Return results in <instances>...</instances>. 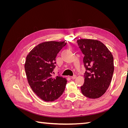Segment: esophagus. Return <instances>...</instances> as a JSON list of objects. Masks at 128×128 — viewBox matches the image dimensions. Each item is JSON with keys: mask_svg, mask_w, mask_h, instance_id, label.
Returning a JSON list of instances; mask_svg holds the SVG:
<instances>
[{"mask_svg": "<svg viewBox=\"0 0 128 128\" xmlns=\"http://www.w3.org/2000/svg\"><path fill=\"white\" fill-rule=\"evenodd\" d=\"M76 78V75H74L72 77V80H75Z\"/></svg>", "mask_w": 128, "mask_h": 128, "instance_id": "1", "label": "esophagus"}]
</instances>
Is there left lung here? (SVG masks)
Returning a JSON list of instances; mask_svg holds the SVG:
<instances>
[{
    "instance_id": "obj_1",
    "label": "left lung",
    "mask_w": 128,
    "mask_h": 128,
    "mask_svg": "<svg viewBox=\"0 0 128 128\" xmlns=\"http://www.w3.org/2000/svg\"><path fill=\"white\" fill-rule=\"evenodd\" d=\"M77 42L84 55L86 69L81 92L88 98H98L106 92L111 82L114 69L113 55L99 40L80 39Z\"/></svg>"
}]
</instances>
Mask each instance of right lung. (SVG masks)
Returning <instances> with one entry per match:
<instances>
[{"mask_svg": "<svg viewBox=\"0 0 128 128\" xmlns=\"http://www.w3.org/2000/svg\"><path fill=\"white\" fill-rule=\"evenodd\" d=\"M66 45L64 42H45L38 44L26 57L24 69L28 83L36 94L52 102L63 94L67 80L59 75L53 77L57 54Z\"/></svg>", "mask_w": 128, "mask_h": 128, "instance_id": "obj_1", "label": "right lung"}]
</instances>
